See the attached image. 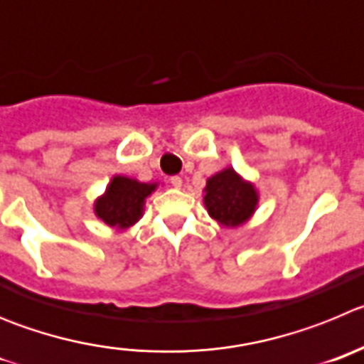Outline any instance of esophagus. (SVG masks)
Segmentation results:
<instances>
[{
    "mask_svg": "<svg viewBox=\"0 0 364 364\" xmlns=\"http://www.w3.org/2000/svg\"><path fill=\"white\" fill-rule=\"evenodd\" d=\"M170 185L174 186V188H181L183 179L179 178V176H172V178H170Z\"/></svg>",
    "mask_w": 364,
    "mask_h": 364,
    "instance_id": "34e87169",
    "label": "esophagus"
}]
</instances>
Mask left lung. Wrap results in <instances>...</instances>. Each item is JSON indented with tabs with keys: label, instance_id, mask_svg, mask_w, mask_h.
Instances as JSON below:
<instances>
[{
	"label": "left lung",
	"instance_id": "left-lung-1",
	"mask_svg": "<svg viewBox=\"0 0 364 364\" xmlns=\"http://www.w3.org/2000/svg\"><path fill=\"white\" fill-rule=\"evenodd\" d=\"M206 210L215 221L227 227H237L252 215L257 194L250 183L241 181L232 168L223 170L206 181Z\"/></svg>",
	"mask_w": 364,
	"mask_h": 364
}]
</instances>
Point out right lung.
<instances>
[{"instance_id": "right-lung-1", "label": "right lung", "mask_w": 364, "mask_h": 364, "mask_svg": "<svg viewBox=\"0 0 364 364\" xmlns=\"http://www.w3.org/2000/svg\"><path fill=\"white\" fill-rule=\"evenodd\" d=\"M156 185L137 183L134 179L116 176L103 198L97 199L96 214L110 227L127 228L141 218L143 203L152 194Z\"/></svg>"}]
</instances>
